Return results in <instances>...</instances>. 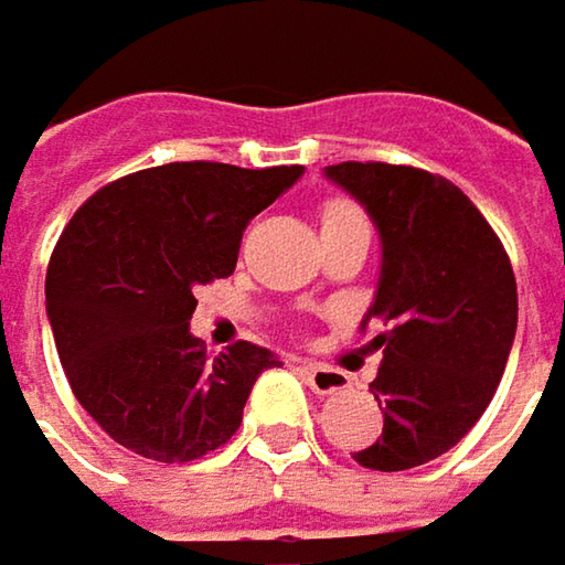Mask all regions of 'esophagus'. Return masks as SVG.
Segmentation results:
<instances>
[{
    "instance_id": "obj_1",
    "label": "esophagus",
    "mask_w": 565,
    "mask_h": 565,
    "mask_svg": "<svg viewBox=\"0 0 565 565\" xmlns=\"http://www.w3.org/2000/svg\"><path fill=\"white\" fill-rule=\"evenodd\" d=\"M297 369L303 372V379H307V385L313 387L317 394H335V391H345L349 387V379H345V372H339V369H330V365H317V362H297Z\"/></svg>"
}]
</instances>
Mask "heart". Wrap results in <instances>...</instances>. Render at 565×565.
<instances>
[{"instance_id": "heart-1", "label": "heart", "mask_w": 565, "mask_h": 565, "mask_svg": "<svg viewBox=\"0 0 565 565\" xmlns=\"http://www.w3.org/2000/svg\"><path fill=\"white\" fill-rule=\"evenodd\" d=\"M355 220H362V213L355 210V203H349V200H342V196L327 200L323 210H320V230H327V226H342V223H355Z\"/></svg>"}]
</instances>
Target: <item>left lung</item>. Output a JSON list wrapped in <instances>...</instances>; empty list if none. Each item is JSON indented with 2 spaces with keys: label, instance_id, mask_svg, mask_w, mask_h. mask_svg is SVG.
<instances>
[{
  "label": "left lung",
  "instance_id": "left-lung-1",
  "mask_svg": "<svg viewBox=\"0 0 565 565\" xmlns=\"http://www.w3.org/2000/svg\"><path fill=\"white\" fill-rule=\"evenodd\" d=\"M375 223L382 271L362 330L382 365L369 391L385 427L352 459L401 472L424 466L469 434L494 397L518 330L511 262L472 200L420 168L345 161L323 168Z\"/></svg>",
  "mask_w": 565,
  "mask_h": 565
}]
</instances>
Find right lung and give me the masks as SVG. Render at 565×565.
<instances>
[{
    "instance_id": "add662e5",
    "label": "right lung",
    "mask_w": 565,
    "mask_h": 565,
    "mask_svg": "<svg viewBox=\"0 0 565 565\" xmlns=\"http://www.w3.org/2000/svg\"><path fill=\"white\" fill-rule=\"evenodd\" d=\"M300 164L248 171L174 161L93 193L47 265V320L83 411L126 449L193 462L223 446L271 349L206 359L190 333L200 284L235 271L245 226L294 186Z\"/></svg>"
}]
</instances>
